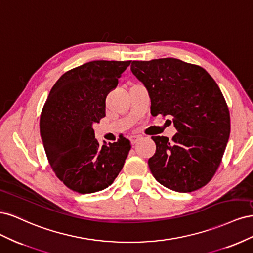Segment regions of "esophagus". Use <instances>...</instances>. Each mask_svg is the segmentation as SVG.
Masks as SVG:
<instances>
[{
  "instance_id": "34e87169",
  "label": "esophagus",
  "mask_w": 253,
  "mask_h": 253,
  "mask_svg": "<svg viewBox=\"0 0 253 253\" xmlns=\"http://www.w3.org/2000/svg\"><path fill=\"white\" fill-rule=\"evenodd\" d=\"M141 138L140 136H138V135H134V136H131L129 137V140H131V143L132 144H135L137 141H138L139 139Z\"/></svg>"
}]
</instances>
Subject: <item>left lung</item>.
I'll return each mask as SVG.
<instances>
[{"label":"left lung","mask_w":253,"mask_h":253,"mask_svg":"<svg viewBox=\"0 0 253 253\" xmlns=\"http://www.w3.org/2000/svg\"><path fill=\"white\" fill-rule=\"evenodd\" d=\"M131 71L148 90L153 116H171L177 129L172 140L152 137L153 176L176 192L206 186L230 136V114L216 82L203 67L174 58L133 61Z\"/></svg>","instance_id":"obj_1"}]
</instances>
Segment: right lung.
<instances>
[{
    "mask_svg": "<svg viewBox=\"0 0 253 253\" xmlns=\"http://www.w3.org/2000/svg\"><path fill=\"white\" fill-rule=\"evenodd\" d=\"M131 61L97 60L63 74L45 102L40 133L57 177L81 194L111 186L124 168L131 143L125 137L100 145L94 124L105 116V99Z\"/></svg>",
    "mask_w": 253,
    "mask_h": 253,
    "instance_id": "add662e5",
    "label": "right lung"
}]
</instances>
